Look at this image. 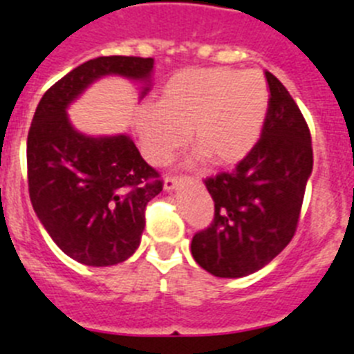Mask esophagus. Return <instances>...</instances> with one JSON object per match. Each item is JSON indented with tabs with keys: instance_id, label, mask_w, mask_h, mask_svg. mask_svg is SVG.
<instances>
[{
	"instance_id": "34e87169",
	"label": "esophagus",
	"mask_w": 354,
	"mask_h": 354,
	"mask_svg": "<svg viewBox=\"0 0 354 354\" xmlns=\"http://www.w3.org/2000/svg\"><path fill=\"white\" fill-rule=\"evenodd\" d=\"M184 177H166L165 179V184H162V186H165V189L166 192H170V189H177L180 186V184L184 183Z\"/></svg>"
}]
</instances>
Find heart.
Here are the masks:
<instances>
[{"mask_svg": "<svg viewBox=\"0 0 354 354\" xmlns=\"http://www.w3.org/2000/svg\"><path fill=\"white\" fill-rule=\"evenodd\" d=\"M268 113V87L258 71L227 68L188 69L175 75L159 105H141L136 134L152 165H165L188 141L197 148L193 162L209 159L229 168L258 145Z\"/></svg>", "mask_w": 354, "mask_h": 354, "instance_id": "heart-1", "label": "heart"}]
</instances>
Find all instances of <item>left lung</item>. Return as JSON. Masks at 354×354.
<instances>
[{
	"label": "left lung",
	"mask_w": 354,
	"mask_h": 354,
	"mask_svg": "<svg viewBox=\"0 0 354 354\" xmlns=\"http://www.w3.org/2000/svg\"><path fill=\"white\" fill-rule=\"evenodd\" d=\"M261 138L232 171L206 179L214 218L192 240L193 259L216 277L258 272L294 238L312 175V136L297 104L270 71Z\"/></svg>",
	"instance_id": "left-lung-1"
}]
</instances>
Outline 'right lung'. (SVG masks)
<instances>
[{"label": "right lung", "instance_id": "right-lung-1", "mask_svg": "<svg viewBox=\"0 0 354 354\" xmlns=\"http://www.w3.org/2000/svg\"><path fill=\"white\" fill-rule=\"evenodd\" d=\"M153 59L98 57L69 71L44 93L26 141L30 201L37 218L64 254L89 267H109L140 247L145 207L162 189L129 134L78 132L68 107L104 77L152 86Z\"/></svg>", "mask_w": 354, "mask_h": 354}]
</instances>
